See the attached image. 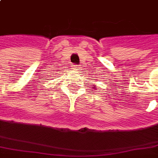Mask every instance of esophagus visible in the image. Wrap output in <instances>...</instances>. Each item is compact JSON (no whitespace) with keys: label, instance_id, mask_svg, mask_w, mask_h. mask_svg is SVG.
<instances>
[{"label":"esophagus","instance_id":"obj_1","mask_svg":"<svg viewBox=\"0 0 158 158\" xmlns=\"http://www.w3.org/2000/svg\"><path fill=\"white\" fill-rule=\"evenodd\" d=\"M74 69H75V70H77V71H79V70L81 69V68H80L78 65H74Z\"/></svg>","mask_w":158,"mask_h":158}]
</instances>
